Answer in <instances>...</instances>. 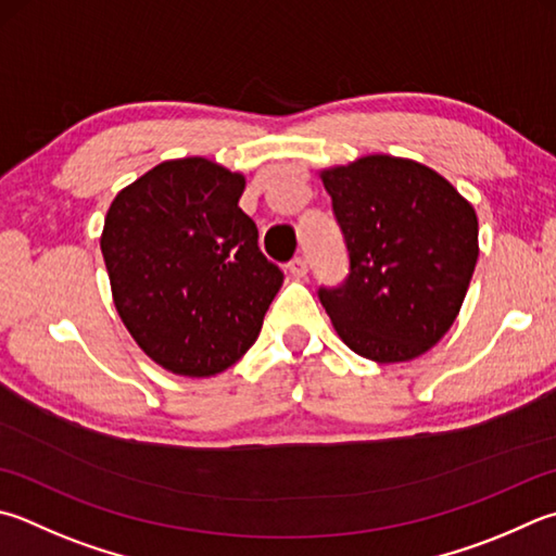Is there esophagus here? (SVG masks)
I'll return each mask as SVG.
<instances>
[{"instance_id":"esophagus-1","label":"esophagus","mask_w":556,"mask_h":556,"mask_svg":"<svg viewBox=\"0 0 556 556\" xmlns=\"http://www.w3.org/2000/svg\"><path fill=\"white\" fill-rule=\"evenodd\" d=\"M289 271L291 275H294L296 279H304L306 275H308V265H306V260L304 257H294L289 262Z\"/></svg>"}]
</instances>
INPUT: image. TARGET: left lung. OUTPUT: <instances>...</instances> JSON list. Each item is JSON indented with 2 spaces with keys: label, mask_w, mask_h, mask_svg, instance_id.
<instances>
[{
  "label": "left lung",
  "mask_w": 556,
  "mask_h": 556,
  "mask_svg": "<svg viewBox=\"0 0 556 556\" xmlns=\"http://www.w3.org/2000/svg\"><path fill=\"white\" fill-rule=\"evenodd\" d=\"M350 252V277L320 289L345 345L377 365L408 362L457 320L479 260L477 211L435 169L365 155L320 169Z\"/></svg>",
  "instance_id": "obj_1"
}]
</instances>
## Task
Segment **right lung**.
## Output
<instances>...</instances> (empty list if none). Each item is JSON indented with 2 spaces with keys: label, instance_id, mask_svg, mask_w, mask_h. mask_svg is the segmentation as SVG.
Masks as SVG:
<instances>
[{
  "label": "right lung",
  "instance_id": "add662e5",
  "mask_svg": "<svg viewBox=\"0 0 556 556\" xmlns=\"http://www.w3.org/2000/svg\"><path fill=\"white\" fill-rule=\"evenodd\" d=\"M245 175L208 157L148 169L111 201L99 238L130 338L179 377H216L257 340L285 275L238 206Z\"/></svg>",
  "mask_w": 556,
  "mask_h": 556
}]
</instances>
